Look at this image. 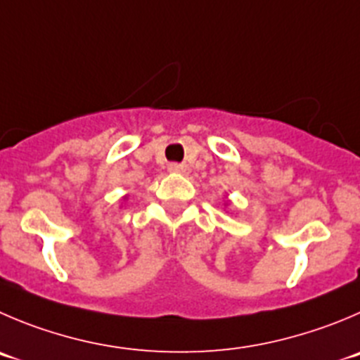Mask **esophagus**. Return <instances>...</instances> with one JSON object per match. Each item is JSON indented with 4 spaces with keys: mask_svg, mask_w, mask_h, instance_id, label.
I'll return each mask as SVG.
<instances>
[{
    "mask_svg": "<svg viewBox=\"0 0 360 360\" xmlns=\"http://www.w3.org/2000/svg\"><path fill=\"white\" fill-rule=\"evenodd\" d=\"M167 169H169L171 173H178V174L189 173V166H187V164H169V167H167Z\"/></svg>",
    "mask_w": 360,
    "mask_h": 360,
    "instance_id": "1",
    "label": "esophagus"
}]
</instances>
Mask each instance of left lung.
<instances>
[{"mask_svg": "<svg viewBox=\"0 0 360 360\" xmlns=\"http://www.w3.org/2000/svg\"><path fill=\"white\" fill-rule=\"evenodd\" d=\"M226 205H229V201H226Z\"/></svg>", "mask_w": 360, "mask_h": 360, "instance_id": "8db88e82", "label": "left lung"}]
</instances>
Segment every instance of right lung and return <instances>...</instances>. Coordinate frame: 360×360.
<instances>
[{"mask_svg": "<svg viewBox=\"0 0 360 360\" xmlns=\"http://www.w3.org/2000/svg\"><path fill=\"white\" fill-rule=\"evenodd\" d=\"M123 200H127V196H123Z\"/></svg>", "mask_w": 360, "mask_h": 360, "instance_id": "right-lung-1", "label": "right lung"}]
</instances>
